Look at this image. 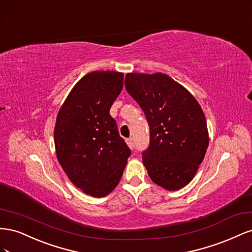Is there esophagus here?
Instances as JSON below:
<instances>
[{"instance_id": "obj_1", "label": "esophagus", "mask_w": 252, "mask_h": 252, "mask_svg": "<svg viewBox=\"0 0 252 252\" xmlns=\"http://www.w3.org/2000/svg\"><path fill=\"white\" fill-rule=\"evenodd\" d=\"M126 143L129 147H130L131 149L134 148V143H133V140L132 139H126Z\"/></svg>"}]
</instances>
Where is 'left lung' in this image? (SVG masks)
<instances>
[{
    "label": "left lung",
    "mask_w": 252,
    "mask_h": 252,
    "mask_svg": "<svg viewBox=\"0 0 252 252\" xmlns=\"http://www.w3.org/2000/svg\"><path fill=\"white\" fill-rule=\"evenodd\" d=\"M125 86L149 125V146L142 156L150 179L170 191L186 186L209 143L200 104L186 88L161 72L127 73Z\"/></svg>",
    "instance_id": "8db88e82"
}]
</instances>
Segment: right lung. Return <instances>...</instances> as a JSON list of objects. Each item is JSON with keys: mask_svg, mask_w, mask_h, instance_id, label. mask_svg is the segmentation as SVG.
<instances>
[{"mask_svg": "<svg viewBox=\"0 0 252 252\" xmlns=\"http://www.w3.org/2000/svg\"><path fill=\"white\" fill-rule=\"evenodd\" d=\"M123 83L122 72L86 74L75 84L57 117L59 163L74 186L94 197L107 195L117 187L131 155L109 113Z\"/></svg>", "mask_w": 252, "mask_h": 252, "instance_id": "obj_1", "label": "right lung"}]
</instances>
